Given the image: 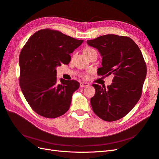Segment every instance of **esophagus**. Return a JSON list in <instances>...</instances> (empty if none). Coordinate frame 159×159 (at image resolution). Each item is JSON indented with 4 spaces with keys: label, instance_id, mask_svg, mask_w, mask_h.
Wrapping results in <instances>:
<instances>
[{
    "label": "esophagus",
    "instance_id": "esophagus-1",
    "mask_svg": "<svg viewBox=\"0 0 159 159\" xmlns=\"http://www.w3.org/2000/svg\"><path fill=\"white\" fill-rule=\"evenodd\" d=\"M80 85L81 88H84V87H87V86H89V84L87 82H84V81H83V82L80 83Z\"/></svg>",
    "mask_w": 159,
    "mask_h": 159
}]
</instances>
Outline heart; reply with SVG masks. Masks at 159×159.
Segmentation results:
<instances>
[{
    "mask_svg": "<svg viewBox=\"0 0 159 159\" xmlns=\"http://www.w3.org/2000/svg\"><path fill=\"white\" fill-rule=\"evenodd\" d=\"M94 51H95V49H93V48H91V47H89V46H87V47H85V48H84V54L86 56H88V55H89L91 52H94ZM84 77H86L85 75H84Z\"/></svg>",
    "mask_w": 159,
    "mask_h": 159,
    "instance_id": "1",
    "label": "heart"
}]
</instances>
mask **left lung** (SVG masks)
<instances>
[{
    "mask_svg": "<svg viewBox=\"0 0 159 159\" xmlns=\"http://www.w3.org/2000/svg\"><path fill=\"white\" fill-rule=\"evenodd\" d=\"M102 57L99 75H114L112 84H93L95 94L90 103L93 112L105 121H117L135 106L142 94L147 66L139 46L127 36L107 34L87 41Z\"/></svg>",
    "mask_w": 159,
    "mask_h": 159,
    "instance_id": "1",
    "label": "left lung"
}]
</instances>
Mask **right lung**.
<instances>
[{
	"mask_svg": "<svg viewBox=\"0 0 159 159\" xmlns=\"http://www.w3.org/2000/svg\"><path fill=\"white\" fill-rule=\"evenodd\" d=\"M83 42L46 28L34 34L22 48L19 84L27 102L38 115L56 118L68 111L80 84L63 79L57 82L56 67L68 64L70 54Z\"/></svg>",
	"mask_w": 159,
	"mask_h": 159,
	"instance_id": "right-lung-1",
	"label": "right lung"
}]
</instances>
